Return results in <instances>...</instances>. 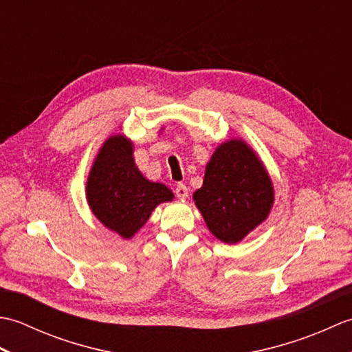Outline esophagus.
I'll return each instance as SVG.
<instances>
[{"mask_svg": "<svg viewBox=\"0 0 352 352\" xmlns=\"http://www.w3.org/2000/svg\"><path fill=\"white\" fill-rule=\"evenodd\" d=\"M175 195H177L178 198H180V199H186V198H188V195H189L188 186L183 184V183H178L177 188H175Z\"/></svg>", "mask_w": 352, "mask_h": 352, "instance_id": "1", "label": "esophagus"}]
</instances>
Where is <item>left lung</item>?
Wrapping results in <instances>:
<instances>
[{
    "label": "left lung",
    "mask_w": 352,
    "mask_h": 352,
    "mask_svg": "<svg viewBox=\"0 0 352 352\" xmlns=\"http://www.w3.org/2000/svg\"><path fill=\"white\" fill-rule=\"evenodd\" d=\"M275 190L257 153L243 139H227L206 166L193 201L210 233L223 243L243 241L267 219Z\"/></svg>",
    "instance_id": "obj_1"
}]
</instances>
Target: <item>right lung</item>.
I'll use <instances>...</instances> for the list:
<instances>
[{
  "instance_id": "add662e5",
  "label": "right lung",
  "mask_w": 352,
  "mask_h": 352,
  "mask_svg": "<svg viewBox=\"0 0 352 352\" xmlns=\"http://www.w3.org/2000/svg\"><path fill=\"white\" fill-rule=\"evenodd\" d=\"M133 153V142L125 134H111L96 154L86 182V199L95 218L122 239L136 234L157 206L174 199L163 183L144 177Z\"/></svg>"
}]
</instances>
